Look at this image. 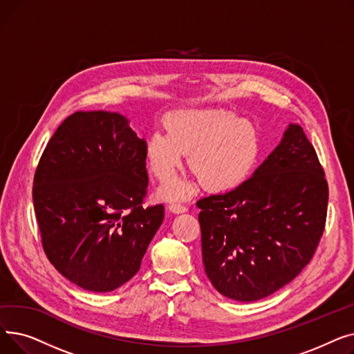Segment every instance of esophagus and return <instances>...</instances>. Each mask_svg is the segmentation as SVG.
<instances>
[{
	"label": "esophagus",
	"instance_id": "1",
	"mask_svg": "<svg viewBox=\"0 0 354 354\" xmlns=\"http://www.w3.org/2000/svg\"><path fill=\"white\" fill-rule=\"evenodd\" d=\"M169 211L171 212H174V214H183V212H187L188 211V208L185 207V205H180V203H171L169 205Z\"/></svg>",
	"mask_w": 354,
	"mask_h": 354
}]
</instances>
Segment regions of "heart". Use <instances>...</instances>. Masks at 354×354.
Returning <instances> with one entry per match:
<instances>
[{"label": "heart", "instance_id": "b5f03b06", "mask_svg": "<svg viewBox=\"0 0 354 354\" xmlns=\"http://www.w3.org/2000/svg\"><path fill=\"white\" fill-rule=\"evenodd\" d=\"M165 132L146 139L145 155L152 174L172 179L189 153L191 171L202 187L219 192L238 187L254 171L259 158L255 124L225 109H182L165 118ZM195 191L191 180H174L162 189L167 199H182Z\"/></svg>", "mask_w": 354, "mask_h": 354}]
</instances>
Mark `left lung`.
<instances>
[{
    "instance_id": "8db88e82",
    "label": "left lung",
    "mask_w": 354,
    "mask_h": 354,
    "mask_svg": "<svg viewBox=\"0 0 354 354\" xmlns=\"http://www.w3.org/2000/svg\"><path fill=\"white\" fill-rule=\"evenodd\" d=\"M328 185L300 124L252 176L196 202L202 261L212 286L251 303L283 288L310 263L324 231Z\"/></svg>"
}]
</instances>
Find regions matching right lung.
I'll list each match as a JSON object with an SVG mask.
<instances>
[{"label": "right lung", "instance_id": "add662e5", "mask_svg": "<svg viewBox=\"0 0 354 354\" xmlns=\"http://www.w3.org/2000/svg\"><path fill=\"white\" fill-rule=\"evenodd\" d=\"M146 140L115 111H76L48 140L32 185L50 263L67 280L113 291L140 268L163 205L143 207Z\"/></svg>", "mask_w": 354, "mask_h": 354}]
</instances>
